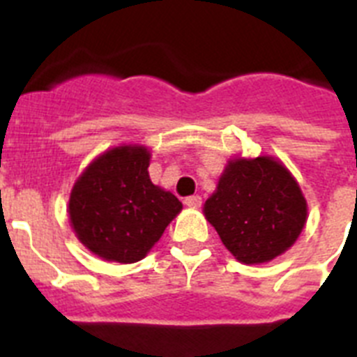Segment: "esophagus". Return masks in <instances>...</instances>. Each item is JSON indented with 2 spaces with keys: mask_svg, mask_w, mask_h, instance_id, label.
Returning a JSON list of instances; mask_svg holds the SVG:
<instances>
[{
  "mask_svg": "<svg viewBox=\"0 0 357 357\" xmlns=\"http://www.w3.org/2000/svg\"><path fill=\"white\" fill-rule=\"evenodd\" d=\"M184 204L189 207V209H198V207L202 206V198L198 197V195H193V197L185 198Z\"/></svg>",
  "mask_w": 357,
  "mask_h": 357,
  "instance_id": "34e87169",
  "label": "esophagus"
}]
</instances>
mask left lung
<instances>
[{"label": "left lung", "mask_w": 357, "mask_h": 357, "mask_svg": "<svg viewBox=\"0 0 357 357\" xmlns=\"http://www.w3.org/2000/svg\"><path fill=\"white\" fill-rule=\"evenodd\" d=\"M204 214L239 263L263 264L295 245L307 220V202L279 159L236 157L227 162Z\"/></svg>", "instance_id": "8db88e82"}]
</instances>
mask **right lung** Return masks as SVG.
Returning <instances> with one entry per match:
<instances>
[{
	"mask_svg": "<svg viewBox=\"0 0 357 357\" xmlns=\"http://www.w3.org/2000/svg\"><path fill=\"white\" fill-rule=\"evenodd\" d=\"M150 150L121 144L103 151L84 169L69 195V223L103 261L144 259L182 211V202L150 181Z\"/></svg>",
	"mask_w": 357,
	"mask_h": 357,
	"instance_id": "1",
	"label": "right lung"
}]
</instances>
